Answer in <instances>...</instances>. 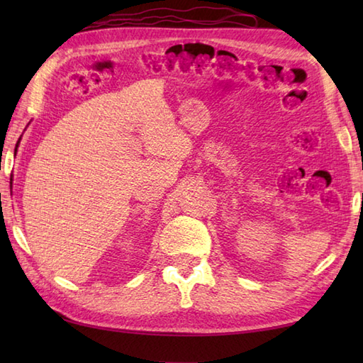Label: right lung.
I'll list each match as a JSON object with an SVG mask.
<instances>
[{
  "mask_svg": "<svg viewBox=\"0 0 363 363\" xmlns=\"http://www.w3.org/2000/svg\"><path fill=\"white\" fill-rule=\"evenodd\" d=\"M15 151H17V150H15Z\"/></svg>",
  "mask_w": 363,
  "mask_h": 363,
  "instance_id": "add662e5",
  "label": "right lung"
}]
</instances>
